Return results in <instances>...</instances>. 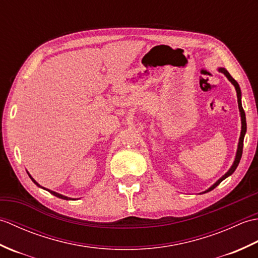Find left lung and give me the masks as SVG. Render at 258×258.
I'll list each match as a JSON object with an SVG mask.
<instances>
[{
  "label": "left lung",
  "mask_w": 258,
  "mask_h": 258,
  "mask_svg": "<svg viewBox=\"0 0 258 258\" xmlns=\"http://www.w3.org/2000/svg\"><path fill=\"white\" fill-rule=\"evenodd\" d=\"M218 71H220V72H222V73H224V75L226 76V78L228 79V81L231 82V83L235 86V90H236V93H237V102H238V108H239V112H240V119H242V131H240V136H239V142H238V146H237L236 156H235V161H234V163H233L232 167L229 168V169H228V172H227L225 175H223V176H222L220 179H218L215 184H213L210 188L206 189L205 191H203V193H207V191H210V190L214 189V188L216 187L217 185H220V183L222 182V180H224V179H225L226 177H228L229 175H232V174L235 172V169H236V168H237V166H238L240 158H242V154H243L244 136H245V133H246V117H245V112H244L243 106H242V101H240V98H242V93H240L239 85H238L237 82L235 81V80L232 78L231 74H229L225 69L220 68V69H218Z\"/></svg>",
  "instance_id": "left-lung-1"
}]
</instances>
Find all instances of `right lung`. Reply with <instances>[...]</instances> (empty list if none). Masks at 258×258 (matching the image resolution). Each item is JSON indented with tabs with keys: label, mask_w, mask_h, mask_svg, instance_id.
Instances as JSON below:
<instances>
[{
	"label": "right lung",
	"mask_w": 258,
	"mask_h": 258,
	"mask_svg": "<svg viewBox=\"0 0 258 258\" xmlns=\"http://www.w3.org/2000/svg\"><path fill=\"white\" fill-rule=\"evenodd\" d=\"M29 176L31 177V179L33 180V182H34V184H36V185L38 186V187H42V186H41L40 184H38V183L36 182V180H35L34 178H33L32 176H31V175H30V174H29ZM42 188H44V187H42ZM44 189H46V188H44ZM46 190H47V191H50V193H51V194H53L54 196H56V197H58V199H62V200H71V199H70V197H68V196H64V195H62V194H58V193H56V191H53V190H51V189H46Z\"/></svg>",
	"instance_id": "add662e5"
}]
</instances>
